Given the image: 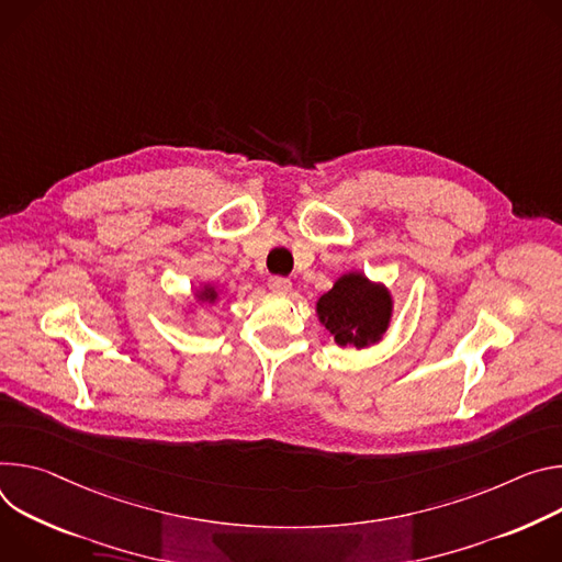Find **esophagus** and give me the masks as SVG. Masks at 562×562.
I'll use <instances>...</instances> for the list:
<instances>
[{"label": "esophagus", "instance_id": "1", "mask_svg": "<svg viewBox=\"0 0 562 562\" xmlns=\"http://www.w3.org/2000/svg\"><path fill=\"white\" fill-rule=\"evenodd\" d=\"M268 288H270L272 292H277V294H288V292L292 290V281L285 279V277H270Z\"/></svg>", "mask_w": 562, "mask_h": 562}]
</instances>
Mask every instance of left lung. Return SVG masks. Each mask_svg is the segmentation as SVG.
Here are the masks:
<instances>
[{"mask_svg": "<svg viewBox=\"0 0 562 562\" xmlns=\"http://www.w3.org/2000/svg\"><path fill=\"white\" fill-rule=\"evenodd\" d=\"M317 319L344 348H370L384 339L393 322V294L363 272L341 274L317 299Z\"/></svg>", "mask_w": 562, "mask_h": 562, "instance_id": "obj_1", "label": "left lung"}]
</instances>
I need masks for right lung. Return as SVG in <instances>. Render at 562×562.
Returning <instances> with one entry per match:
<instances>
[{
    "instance_id": "1",
    "label": "right lung",
    "mask_w": 562,
    "mask_h": 562,
    "mask_svg": "<svg viewBox=\"0 0 562 562\" xmlns=\"http://www.w3.org/2000/svg\"><path fill=\"white\" fill-rule=\"evenodd\" d=\"M194 301L192 303H187V307H182L184 310V315L187 317H192V315H196V307L201 305V303H207V305H214L218 299H221V290H218V285L216 283H201L199 288H194Z\"/></svg>"
}]
</instances>
